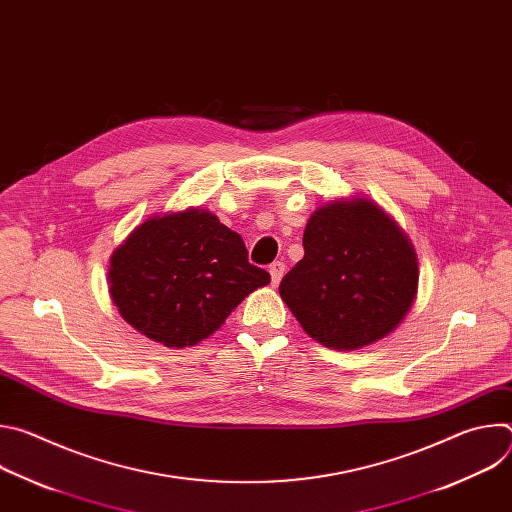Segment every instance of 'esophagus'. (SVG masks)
Here are the masks:
<instances>
[{
    "mask_svg": "<svg viewBox=\"0 0 512 512\" xmlns=\"http://www.w3.org/2000/svg\"><path fill=\"white\" fill-rule=\"evenodd\" d=\"M283 271H285V263H283V261H275V263H271V265H269V275H271L273 285H277V283L281 281Z\"/></svg>",
    "mask_w": 512,
    "mask_h": 512,
    "instance_id": "esophagus-1",
    "label": "esophagus"
}]
</instances>
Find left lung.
<instances>
[{
	"instance_id": "1",
	"label": "left lung",
	"mask_w": 512,
	"mask_h": 512,
	"mask_svg": "<svg viewBox=\"0 0 512 512\" xmlns=\"http://www.w3.org/2000/svg\"><path fill=\"white\" fill-rule=\"evenodd\" d=\"M417 283L409 237L377 202L352 196L310 214L304 259L281 279L279 296L316 342L356 350L405 320Z\"/></svg>"
}]
</instances>
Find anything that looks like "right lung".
<instances>
[{
  "mask_svg": "<svg viewBox=\"0 0 512 512\" xmlns=\"http://www.w3.org/2000/svg\"><path fill=\"white\" fill-rule=\"evenodd\" d=\"M109 294L121 318L168 348L194 346L271 277L206 208L154 214L113 251Z\"/></svg>",
  "mask_w": 512,
  "mask_h": 512,
  "instance_id": "add662e5",
  "label": "right lung"
}]
</instances>
